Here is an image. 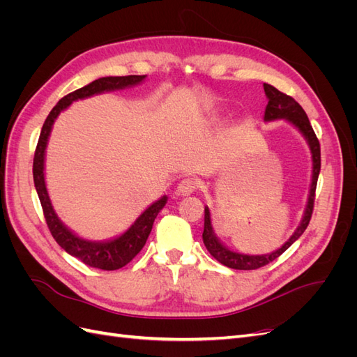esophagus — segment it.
Segmentation results:
<instances>
[{
  "instance_id": "1",
  "label": "esophagus",
  "mask_w": 357,
  "mask_h": 357,
  "mask_svg": "<svg viewBox=\"0 0 357 357\" xmlns=\"http://www.w3.org/2000/svg\"><path fill=\"white\" fill-rule=\"evenodd\" d=\"M197 188H198L197 180L192 178V177H186L178 183L176 192H177V195H180V197H189L197 190Z\"/></svg>"
}]
</instances>
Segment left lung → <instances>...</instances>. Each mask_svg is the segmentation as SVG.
I'll use <instances>...</instances> for the list:
<instances>
[{
  "instance_id": "8db88e82",
  "label": "left lung",
  "mask_w": 357,
  "mask_h": 357,
  "mask_svg": "<svg viewBox=\"0 0 357 357\" xmlns=\"http://www.w3.org/2000/svg\"><path fill=\"white\" fill-rule=\"evenodd\" d=\"M264 89L268 96V105L265 109V121H275V119H287L290 123H294L299 131L304 134L307 138V142L311 149V155H312V181H311V189H310V197H308V204L305 208L304 219H302L301 225L298 226V229L295 234L290 236L289 241L278 248V250L269 253V255H262V256H250V255H240L231 252L229 248H226L213 232L211 228V219H210V210L205 207V214H204V232H202V240L207 250L210 255L219 261L222 265L232 268V269H257L261 266L268 265L269 262L275 261L278 256H282L287 248L294 244L299 236L304 234L307 229V226L311 220V214L312 210H314V199H316V188H317V178H319V172H320V143L316 137L314 129H312L308 116L304 112V109L291 98V96L280 92L275 89L274 86L264 83Z\"/></svg>"
}]
</instances>
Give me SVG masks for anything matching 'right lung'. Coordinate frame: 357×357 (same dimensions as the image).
<instances>
[{"mask_svg": "<svg viewBox=\"0 0 357 357\" xmlns=\"http://www.w3.org/2000/svg\"><path fill=\"white\" fill-rule=\"evenodd\" d=\"M144 77L146 75L102 77L66 95L62 100H59V102L55 107H53L45 123H43L38 143L36 147L34 164H32V176H34V185L52 236L67 253L80 259V261L88 266L104 269V271H114V269L125 266L142 252V248L144 247L149 238V234L152 231V226L158 213L164 208V205L167 204V197L160 198L159 201L150 205V207L134 222L131 228H129L123 235L119 236V238L107 243L86 241L83 238H79V236L74 235L71 231H68L66 226L61 223L55 211H53L45 183V172H43L45 171V150L47 146V139L52 131L53 122H55L58 114L62 110H66L73 101L88 98L91 95L101 93L105 91L122 89L126 88V86H132L143 82Z\"/></svg>", "mask_w": 357, "mask_h": 357, "instance_id": "add662e5", "label": "right lung"}]
</instances>
